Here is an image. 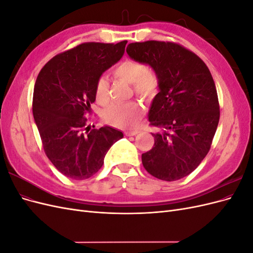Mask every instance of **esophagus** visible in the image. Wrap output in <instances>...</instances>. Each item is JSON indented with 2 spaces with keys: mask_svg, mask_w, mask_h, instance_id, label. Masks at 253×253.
Listing matches in <instances>:
<instances>
[{
  "mask_svg": "<svg viewBox=\"0 0 253 253\" xmlns=\"http://www.w3.org/2000/svg\"><path fill=\"white\" fill-rule=\"evenodd\" d=\"M136 134H138V132H137V131H126V132H125L126 136H135Z\"/></svg>",
  "mask_w": 253,
  "mask_h": 253,
  "instance_id": "1",
  "label": "esophagus"
}]
</instances>
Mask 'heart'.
<instances>
[{
  "mask_svg": "<svg viewBox=\"0 0 253 253\" xmlns=\"http://www.w3.org/2000/svg\"><path fill=\"white\" fill-rule=\"evenodd\" d=\"M113 74L116 78L133 83L136 95L142 98H151L157 90V78L151 71L145 70L144 64L139 61L126 59L114 68ZM110 83L105 77H100L95 86L97 101L105 105L110 100ZM140 106L134 103L112 104L103 113V118L109 125L117 127H133L141 117Z\"/></svg>",
  "mask_w": 253,
  "mask_h": 253,
  "instance_id": "obj_1",
  "label": "heart"
}]
</instances>
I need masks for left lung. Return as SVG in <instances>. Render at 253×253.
<instances>
[{
    "mask_svg": "<svg viewBox=\"0 0 253 253\" xmlns=\"http://www.w3.org/2000/svg\"><path fill=\"white\" fill-rule=\"evenodd\" d=\"M126 52L151 66L158 81L148 117L162 132L151 133L154 147L141 155L144 169L166 181L185 177L208 154L218 126V98L209 68L172 42L131 43Z\"/></svg>",
    "mask_w": 253,
    "mask_h": 253,
    "instance_id": "8db88e82",
    "label": "left lung"
}]
</instances>
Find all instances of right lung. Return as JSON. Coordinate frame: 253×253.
Returning <instances> with one entry per match:
<instances>
[{
  "instance_id": "obj_1",
  "label": "right lung",
  "mask_w": 253,
  "mask_h": 253,
  "mask_svg": "<svg viewBox=\"0 0 253 253\" xmlns=\"http://www.w3.org/2000/svg\"><path fill=\"white\" fill-rule=\"evenodd\" d=\"M126 43H82L53 57L38 75L34 119L45 154L68 178L96 174L110 148L124 137L110 126L91 129L84 115L96 100L97 80L122 58Z\"/></svg>"
}]
</instances>
